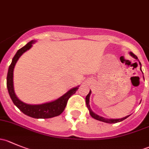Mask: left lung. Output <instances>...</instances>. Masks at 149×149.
<instances>
[{"label": "left lung", "instance_id": "1", "mask_svg": "<svg viewBox=\"0 0 149 149\" xmlns=\"http://www.w3.org/2000/svg\"><path fill=\"white\" fill-rule=\"evenodd\" d=\"M129 54H130V55H131L133 58H134L135 59H136V60H138V61H139L137 56H136V55H135L133 53V52H129ZM139 64H140V65H141V63L140 62H139ZM141 71H142V70H141ZM142 73H143V72H142ZM143 79H144V78H143ZM91 91H90L89 93H88V94H87L86 97V104L87 108H88V111H89L90 115H91V116L93 118H94L95 120H99V121H102V122H104V123H119V122L124 120H125L126 118H128V117L130 116V115H127V116L125 117V118H119V119H108V118H103V117H102V116H100V115H98L97 114H96L95 112H93V111L91 110V107H90L89 98H90V95H91Z\"/></svg>", "mask_w": 149, "mask_h": 149}]
</instances>
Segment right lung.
Returning <instances> with one entry per match:
<instances>
[{
  "instance_id": "right-lung-1",
  "label": "right lung",
  "mask_w": 149,
  "mask_h": 149,
  "mask_svg": "<svg viewBox=\"0 0 149 149\" xmlns=\"http://www.w3.org/2000/svg\"><path fill=\"white\" fill-rule=\"evenodd\" d=\"M36 40H31L23 47L19 49L16 52V55L12 59V62L8 68V74H7V88L8 94L13 104L26 115L37 119H47V118H54L61 115L65 109L68 99L73 94L76 93L79 88V86L70 88L65 94L61 96L54 101L49 102L40 104H29L21 101L16 95L13 87V70L17 63L18 60L25 52L29 50L32 47V45L36 42Z\"/></svg>"
}]
</instances>
